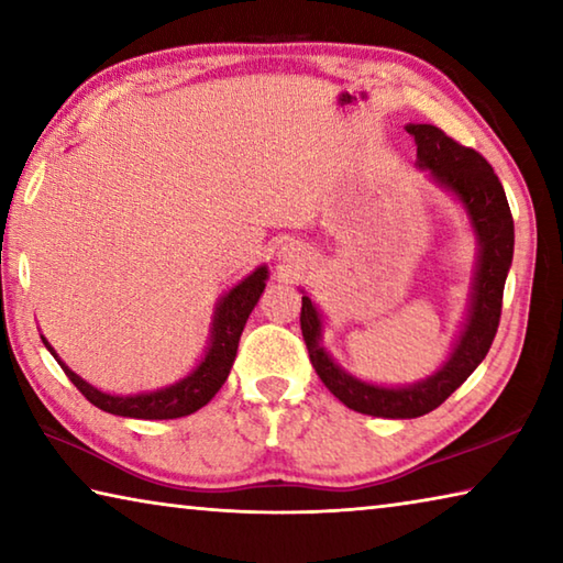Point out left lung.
<instances>
[{"mask_svg":"<svg viewBox=\"0 0 563 563\" xmlns=\"http://www.w3.org/2000/svg\"><path fill=\"white\" fill-rule=\"evenodd\" d=\"M407 133L415 136L419 168H430L437 184L450 188L460 198L479 238V265H476L470 318L452 357L444 362L440 373L412 387L389 389L360 383L345 369H340L320 345L322 322L308 295H302L300 310L305 345L325 387L355 412L387 419H409L432 412L487 357L499 328L504 283H507L514 255V218L509 201L487 158L470 146H462L432 123H409Z\"/></svg>","mask_w":563,"mask_h":563,"instance_id":"left-lung-1","label":"left lung"}]
</instances>
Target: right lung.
<instances>
[{
	"instance_id": "obj_1",
	"label": "right lung",
	"mask_w": 563,
	"mask_h": 563,
	"mask_svg": "<svg viewBox=\"0 0 563 563\" xmlns=\"http://www.w3.org/2000/svg\"><path fill=\"white\" fill-rule=\"evenodd\" d=\"M265 278H268V271L258 268L253 275H247L235 288L225 295L216 310L213 320V335H211V347H208L206 357L201 360L194 373L186 379L170 385L166 389H156V393L148 395H133V397H117L99 393L97 387L84 383L79 375H74L64 362L56 357L49 342L44 338V345L49 347L52 355L59 362L66 377L71 379L76 389L89 399L93 407L103 409V412L119 415V417H133V419H176L194 415L196 409H201L213 399V395L221 389V385L228 379L231 373L235 352H238V340H241V332L245 328V320L251 316L255 305H258Z\"/></svg>"
}]
</instances>
